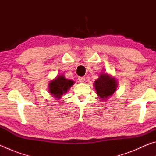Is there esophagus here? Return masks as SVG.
<instances>
[{"label": "esophagus", "instance_id": "esophagus-1", "mask_svg": "<svg viewBox=\"0 0 156 156\" xmlns=\"http://www.w3.org/2000/svg\"><path fill=\"white\" fill-rule=\"evenodd\" d=\"M78 80L80 83H84V80H85V78L84 77H78Z\"/></svg>", "mask_w": 156, "mask_h": 156}]
</instances>
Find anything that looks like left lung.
I'll use <instances>...</instances> for the list:
<instances>
[{"label": "left lung", "mask_w": 156, "mask_h": 156, "mask_svg": "<svg viewBox=\"0 0 156 156\" xmlns=\"http://www.w3.org/2000/svg\"><path fill=\"white\" fill-rule=\"evenodd\" d=\"M94 86L98 96L105 100L112 96L117 87L115 78H110L107 74H102L94 82Z\"/></svg>", "instance_id": "1"}]
</instances>
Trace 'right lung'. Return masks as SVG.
I'll list each match as a JSON object with an SVG mask.
<instances>
[{"label":"right lung","mask_w":156,"mask_h":156,"mask_svg":"<svg viewBox=\"0 0 156 156\" xmlns=\"http://www.w3.org/2000/svg\"><path fill=\"white\" fill-rule=\"evenodd\" d=\"M74 84V82L66 79L63 76H60L55 80L50 82L49 84V92L52 96L56 98H60L65 93L71 86Z\"/></svg>","instance_id":"right-lung-1"}]
</instances>
